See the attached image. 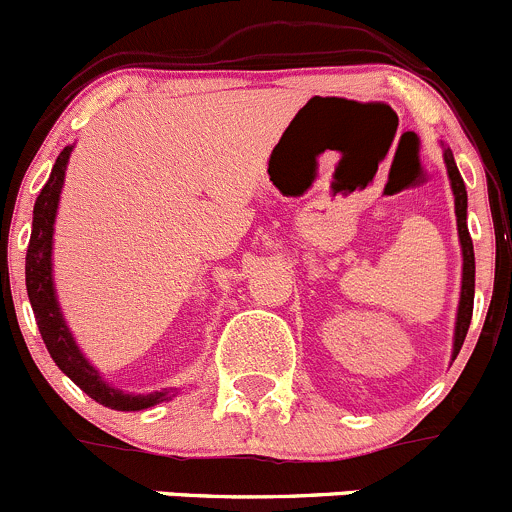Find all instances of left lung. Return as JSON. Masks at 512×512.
Listing matches in <instances>:
<instances>
[{
	"label": "left lung",
	"mask_w": 512,
	"mask_h": 512,
	"mask_svg": "<svg viewBox=\"0 0 512 512\" xmlns=\"http://www.w3.org/2000/svg\"><path fill=\"white\" fill-rule=\"evenodd\" d=\"M445 166H448L450 184L455 194V216H458V236L463 246V288H460V306H458V323H455V356L468 333L470 318H473V296H475V256H473V239L468 234V191H465L463 176L455 166L453 151L445 149Z\"/></svg>",
	"instance_id": "obj_1"
}]
</instances>
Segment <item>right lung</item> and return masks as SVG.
I'll use <instances>...</instances> for the list:
<instances>
[{
	"mask_svg": "<svg viewBox=\"0 0 512 512\" xmlns=\"http://www.w3.org/2000/svg\"><path fill=\"white\" fill-rule=\"evenodd\" d=\"M69 154L72 146H64L62 154L57 156L49 181L44 189L39 191L37 204H34V221H32V239H29L27 249V293L29 303L34 308V318H37L39 333H42L44 343H47L49 356L54 358L59 368L77 383L79 388L96 403L114 411H141L154 403L169 401L174 391L149 393V396H131V393L116 391L111 388L89 361L79 353L77 343H74L72 333H69L67 323H64L62 311H59L57 296H54V281H52V234H54V216H57L59 191L64 184V169H67Z\"/></svg>",
	"mask_w": 512,
	"mask_h": 512,
	"instance_id": "1",
	"label": "right lung"
}]
</instances>
